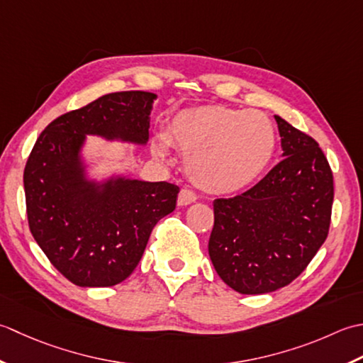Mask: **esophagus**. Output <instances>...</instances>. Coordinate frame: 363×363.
Wrapping results in <instances>:
<instances>
[{
  "instance_id": "34e87169",
  "label": "esophagus",
  "mask_w": 363,
  "mask_h": 363,
  "mask_svg": "<svg viewBox=\"0 0 363 363\" xmlns=\"http://www.w3.org/2000/svg\"><path fill=\"white\" fill-rule=\"evenodd\" d=\"M196 201H197V196H196V192L192 191V189L183 188V189L180 191V194H179V205H180V206L189 205V203L196 202Z\"/></svg>"
}]
</instances>
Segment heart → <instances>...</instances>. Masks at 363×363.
Here are the masks:
<instances>
[{
  "instance_id": "heart-1",
  "label": "heart",
  "mask_w": 363,
  "mask_h": 363,
  "mask_svg": "<svg viewBox=\"0 0 363 363\" xmlns=\"http://www.w3.org/2000/svg\"><path fill=\"white\" fill-rule=\"evenodd\" d=\"M276 128L260 111L203 106L177 114L169 130L152 139L155 157L167 158L171 144L186 155V172L197 186L235 192L252 184L276 152Z\"/></svg>"
}]
</instances>
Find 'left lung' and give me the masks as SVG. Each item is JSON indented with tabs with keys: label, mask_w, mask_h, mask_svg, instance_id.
<instances>
[{
	"label": "left lung",
	"mask_w": 363,
	"mask_h": 363,
	"mask_svg": "<svg viewBox=\"0 0 363 363\" xmlns=\"http://www.w3.org/2000/svg\"><path fill=\"white\" fill-rule=\"evenodd\" d=\"M284 160L255 186L213 202L208 254L241 294L276 291L298 277L326 241L334 177L316 140L274 116Z\"/></svg>",
	"instance_id": "obj_1"
}]
</instances>
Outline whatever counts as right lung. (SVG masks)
I'll return each mask as SVG.
<instances>
[{
	"instance_id": "1",
	"label": "right lung",
	"mask_w": 363,
	"mask_h": 363,
	"mask_svg": "<svg viewBox=\"0 0 363 363\" xmlns=\"http://www.w3.org/2000/svg\"><path fill=\"white\" fill-rule=\"evenodd\" d=\"M157 95H103L59 116L40 133L25 166L28 224L51 264L78 286H113L143 257L153 227L175 210L180 188L167 182L86 180V135L145 144Z\"/></svg>"
}]
</instances>
